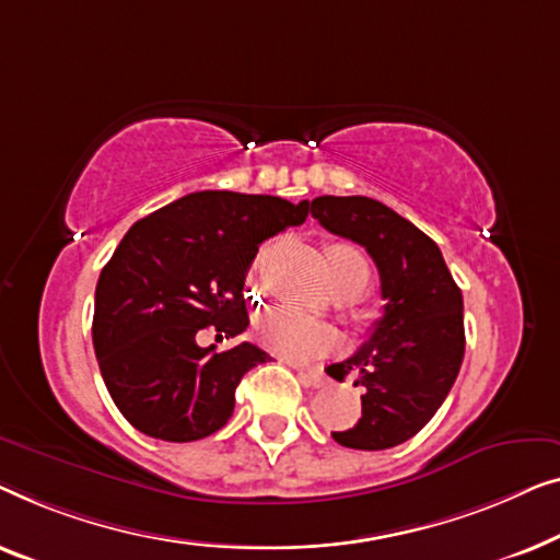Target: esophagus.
I'll return each instance as SVG.
<instances>
[{
    "label": "esophagus",
    "instance_id": "1",
    "mask_svg": "<svg viewBox=\"0 0 560 560\" xmlns=\"http://www.w3.org/2000/svg\"><path fill=\"white\" fill-rule=\"evenodd\" d=\"M299 381L304 385H312V388H319V385H325V373H322L319 368H302V365H294Z\"/></svg>",
    "mask_w": 560,
    "mask_h": 560
}]
</instances>
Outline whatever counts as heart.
Instances as JSON below:
<instances>
[{
    "mask_svg": "<svg viewBox=\"0 0 560 560\" xmlns=\"http://www.w3.org/2000/svg\"><path fill=\"white\" fill-rule=\"evenodd\" d=\"M327 269L335 291H365L370 283L368 258L352 243H329ZM256 337L264 348L291 360L317 358L340 342V335H337L335 327L310 317V314L291 310V306H279V310L264 314L256 322Z\"/></svg>",
    "mask_w": 560,
    "mask_h": 560,
    "instance_id": "obj_1",
    "label": "heart"
}]
</instances>
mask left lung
Returning <instances> with one entry per match:
<instances>
[{"label":"left lung","instance_id":"left-lung-1","mask_svg":"<svg viewBox=\"0 0 560 560\" xmlns=\"http://www.w3.org/2000/svg\"><path fill=\"white\" fill-rule=\"evenodd\" d=\"M312 218L329 233L360 243L381 273L383 317L355 355L327 375L355 373L362 416L337 444L381 452L408 441L431 421L459 375L464 358L462 289L427 233L373 198L312 200Z\"/></svg>","mask_w":560,"mask_h":560}]
</instances>
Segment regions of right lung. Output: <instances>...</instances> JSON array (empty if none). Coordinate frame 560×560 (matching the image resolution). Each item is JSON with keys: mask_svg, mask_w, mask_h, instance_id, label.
<instances>
[{"mask_svg": "<svg viewBox=\"0 0 560 560\" xmlns=\"http://www.w3.org/2000/svg\"><path fill=\"white\" fill-rule=\"evenodd\" d=\"M306 215V200L202 190L129 228L96 283L93 348L133 429L198 441L225 427L241 377L271 358L250 342L215 352L195 337L248 327L243 281L258 246Z\"/></svg>", "mask_w": 560, "mask_h": 560, "instance_id": "1", "label": "right lung"}]
</instances>
